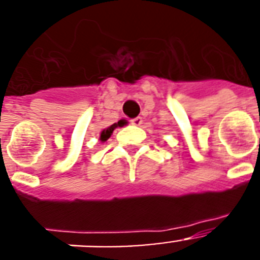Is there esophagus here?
Wrapping results in <instances>:
<instances>
[{
  "instance_id": "34e87169",
  "label": "esophagus",
  "mask_w": 260,
  "mask_h": 260,
  "mask_svg": "<svg viewBox=\"0 0 260 260\" xmlns=\"http://www.w3.org/2000/svg\"><path fill=\"white\" fill-rule=\"evenodd\" d=\"M142 123H143V119H142V117H137V118H133L132 119V125L141 126Z\"/></svg>"
}]
</instances>
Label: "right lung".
Wrapping results in <instances>:
<instances>
[{
  "label": "right lung",
  "instance_id": "obj_1",
  "mask_svg": "<svg viewBox=\"0 0 260 260\" xmlns=\"http://www.w3.org/2000/svg\"><path fill=\"white\" fill-rule=\"evenodd\" d=\"M125 125H126V121L121 119V121H118V122H116V123H113V125H110V126H108V127L103 128V132L100 133V141L102 142L108 141V139L110 138V135L113 134L114 128L122 127V126H125Z\"/></svg>",
  "mask_w": 260,
  "mask_h": 260
}]
</instances>
